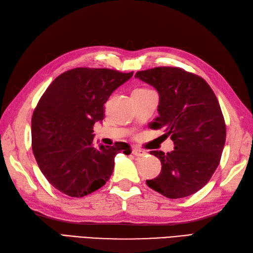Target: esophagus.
Here are the masks:
<instances>
[{
	"mask_svg": "<svg viewBox=\"0 0 253 253\" xmlns=\"http://www.w3.org/2000/svg\"><path fill=\"white\" fill-rule=\"evenodd\" d=\"M132 152L135 157H144L146 155V152L144 150L138 149V148H134Z\"/></svg>",
	"mask_w": 253,
	"mask_h": 253,
	"instance_id": "obj_1",
	"label": "esophagus"
}]
</instances>
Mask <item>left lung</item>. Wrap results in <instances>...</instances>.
Segmentation results:
<instances>
[{"mask_svg": "<svg viewBox=\"0 0 253 253\" xmlns=\"http://www.w3.org/2000/svg\"><path fill=\"white\" fill-rule=\"evenodd\" d=\"M135 77L156 88L159 116L151 128H164L174 150L151 151L161 173L147 186L169 199L186 198L211 180L220 163L226 127L218 98L202 77L179 67L139 71Z\"/></svg>", "mask_w": 253, "mask_h": 253, "instance_id": "1", "label": "left lung"}]
</instances>
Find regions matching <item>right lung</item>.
Here are the masks:
<instances>
[{"label": "right lung", "mask_w": 253, "mask_h": 253, "mask_svg": "<svg viewBox=\"0 0 253 253\" xmlns=\"http://www.w3.org/2000/svg\"><path fill=\"white\" fill-rule=\"evenodd\" d=\"M133 76L109 69L77 67L49 84L32 116V149L49 183L72 198L94 192L112 176L117 153L126 143L93 145V126L105 117L104 104Z\"/></svg>", "instance_id": "right-lung-1"}]
</instances>
